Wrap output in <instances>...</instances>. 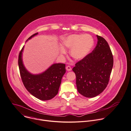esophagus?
<instances>
[{
	"mask_svg": "<svg viewBox=\"0 0 131 131\" xmlns=\"http://www.w3.org/2000/svg\"><path fill=\"white\" fill-rule=\"evenodd\" d=\"M66 70L68 71H71L72 69H71V67L69 66H67L66 67Z\"/></svg>",
	"mask_w": 131,
	"mask_h": 131,
	"instance_id": "obj_1",
	"label": "esophagus"
}]
</instances>
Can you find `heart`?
<instances>
[{
    "instance_id": "heart-1",
    "label": "heart",
    "mask_w": 131,
    "mask_h": 131,
    "mask_svg": "<svg viewBox=\"0 0 131 131\" xmlns=\"http://www.w3.org/2000/svg\"><path fill=\"white\" fill-rule=\"evenodd\" d=\"M94 39L88 34H72L65 37L62 40L63 46L71 49V56L76 60L83 59L88 56L94 46ZM62 54L66 53L63 48H60Z\"/></svg>"
}]
</instances>
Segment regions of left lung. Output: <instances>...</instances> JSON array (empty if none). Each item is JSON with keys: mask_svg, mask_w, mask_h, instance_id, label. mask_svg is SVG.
Listing matches in <instances>:
<instances>
[{"mask_svg": "<svg viewBox=\"0 0 131 131\" xmlns=\"http://www.w3.org/2000/svg\"><path fill=\"white\" fill-rule=\"evenodd\" d=\"M97 37L94 50L72 69L79 93L88 98L98 95L106 88L113 65V55L107 41L99 35Z\"/></svg>", "mask_w": 131, "mask_h": 131, "instance_id": "obj_1", "label": "left lung"}]
</instances>
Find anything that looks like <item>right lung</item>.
<instances>
[{"label": "right lung", "mask_w": 131, "mask_h": 131, "mask_svg": "<svg viewBox=\"0 0 131 131\" xmlns=\"http://www.w3.org/2000/svg\"><path fill=\"white\" fill-rule=\"evenodd\" d=\"M38 33L32 35L28 39ZM23 48L24 46L19 52L18 65L21 78L25 88L29 93L40 100H48L52 99L58 93L62 78L66 71V64L55 63L42 73L32 74L26 70L23 64L22 52Z\"/></svg>", "instance_id": "obj_1"}]
</instances>
